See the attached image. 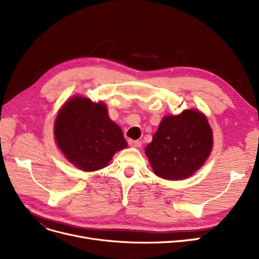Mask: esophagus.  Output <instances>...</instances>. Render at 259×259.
Masks as SVG:
<instances>
[{"label":"esophagus","instance_id":"obj_1","mask_svg":"<svg viewBox=\"0 0 259 259\" xmlns=\"http://www.w3.org/2000/svg\"><path fill=\"white\" fill-rule=\"evenodd\" d=\"M128 144H129V146L134 147V148H140V147H142V142H140V141L128 140Z\"/></svg>","mask_w":259,"mask_h":259}]
</instances>
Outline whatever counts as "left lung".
Listing matches in <instances>:
<instances>
[{
    "instance_id": "1",
    "label": "left lung",
    "mask_w": 259,
    "mask_h": 259,
    "mask_svg": "<svg viewBox=\"0 0 259 259\" xmlns=\"http://www.w3.org/2000/svg\"><path fill=\"white\" fill-rule=\"evenodd\" d=\"M212 145V130L206 116L199 111L185 110L180 115L164 117L145 152L157 176L176 181L198 170Z\"/></svg>"
}]
</instances>
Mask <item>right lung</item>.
<instances>
[{
    "mask_svg": "<svg viewBox=\"0 0 259 259\" xmlns=\"http://www.w3.org/2000/svg\"><path fill=\"white\" fill-rule=\"evenodd\" d=\"M54 135L67 159L84 171L107 166L113 154L127 147L120 128L109 118L105 104L75 97L61 109Z\"/></svg>",
    "mask_w": 259,
    "mask_h": 259,
    "instance_id": "obj_1",
    "label": "right lung"
}]
</instances>
